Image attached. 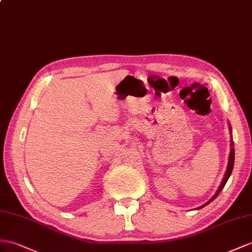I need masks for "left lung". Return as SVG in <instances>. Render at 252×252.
Returning <instances> with one entry per match:
<instances>
[{"mask_svg":"<svg viewBox=\"0 0 252 252\" xmlns=\"http://www.w3.org/2000/svg\"><path fill=\"white\" fill-rule=\"evenodd\" d=\"M231 145L233 146V143H231ZM233 166H234V148L232 147L231 152H230V157H229V163H228V167H227V171H225V173H224V177H223V180H222V182H221L220 186H219V189H218V190L216 191L215 195L213 196V197L209 200L208 202L204 203L203 205H201V206H200V208H198V209H201V208H203V206H205L206 204H209L210 202H212L213 200H214V199L219 195V192H220V191L222 190V189L224 188L225 183H227V181H228V179H229V178H230V176H231L232 169H233Z\"/></svg>","mask_w":252,"mask_h":252,"instance_id":"1","label":"left lung"}]
</instances>
